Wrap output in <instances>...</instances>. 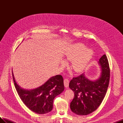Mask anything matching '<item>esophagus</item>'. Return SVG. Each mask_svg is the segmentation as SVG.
Segmentation results:
<instances>
[{
    "label": "esophagus",
    "instance_id": "34e87169",
    "mask_svg": "<svg viewBox=\"0 0 123 123\" xmlns=\"http://www.w3.org/2000/svg\"><path fill=\"white\" fill-rule=\"evenodd\" d=\"M64 85H65V87H66V88L68 87L69 84V80L68 79H65L64 80Z\"/></svg>",
    "mask_w": 123,
    "mask_h": 123
}]
</instances>
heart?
<instances>
[{
  "label": "heart",
  "mask_w": 123,
  "mask_h": 123,
  "mask_svg": "<svg viewBox=\"0 0 123 123\" xmlns=\"http://www.w3.org/2000/svg\"><path fill=\"white\" fill-rule=\"evenodd\" d=\"M86 48L83 43H77L70 46L65 52V57L70 61V68L74 72L79 73L84 71L93 56L92 50ZM61 64L65 65V62L62 61Z\"/></svg>",
  "instance_id": "obj_1"
}]
</instances>
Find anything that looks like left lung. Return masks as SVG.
<instances>
[{
	"instance_id": "1",
	"label": "left lung",
	"mask_w": 123,
	"mask_h": 123,
	"mask_svg": "<svg viewBox=\"0 0 123 123\" xmlns=\"http://www.w3.org/2000/svg\"><path fill=\"white\" fill-rule=\"evenodd\" d=\"M98 64L102 72L98 79L90 80L83 73L73 77L69 83V87L74 94L70 108L77 115H88L96 110L106 95L110 80L109 65L106 54L100 58Z\"/></svg>"
}]
</instances>
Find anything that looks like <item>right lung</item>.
<instances>
[{
  "label": "right lung",
  "mask_w": 123,
  "mask_h": 123,
  "mask_svg": "<svg viewBox=\"0 0 123 123\" xmlns=\"http://www.w3.org/2000/svg\"><path fill=\"white\" fill-rule=\"evenodd\" d=\"M13 79L16 91L20 99L29 109L39 114H45L53 109L54 98L64 90V79L61 75L51 77L39 87L32 90H25Z\"/></svg>",
  "instance_id": "add662e5"
}]
</instances>
